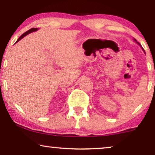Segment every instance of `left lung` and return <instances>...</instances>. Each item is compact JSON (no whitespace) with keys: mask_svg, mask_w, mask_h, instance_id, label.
I'll list each match as a JSON object with an SVG mask.
<instances>
[{"mask_svg":"<svg viewBox=\"0 0 155 155\" xmlns=\"http://www.w3.org/2000/svg\"><path fill=\"white\" fill-rule=\"evenodd\" d=\"M133 40H134V41H135V42H136V43H137V44H139V45L141 46V45H140V43H139V42H137V40H136V39H135V38H134V39H133ZM141 47H142V46H141ZM142 48H143V51H144V52H145V50H144V49H143V47H142Z\"/></svg>","mask_w":155,"mask_h":155,"instance_id":"1","label":"left lung"}]
</instances>
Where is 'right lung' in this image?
Listing matches in <instances>:
<instances>
[{
  "label": "right lung",
  "mask_w": 155,
  "mask_h": 155,
  "mask_svg": "<svg viewBox=\"0 0 155 155\" xmlns=\"http://www.w3.org/2000/svg\"><path fill=\"white\" fill-rule=\"evenodd\" d=\"M37 30H38V28H31V29H29V30H28V31H26V32H25L24 34H22V35H21L20 37H19V39H18V40H17V41H16V42H18V41H20V40H21V39H22L23 37H25V36H26V35H28V34H29V33H31V32H33V31H37Z\"/></svg>",
  "instance_id": "add662e5"
}]
</instances>
